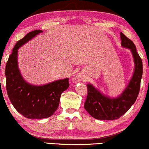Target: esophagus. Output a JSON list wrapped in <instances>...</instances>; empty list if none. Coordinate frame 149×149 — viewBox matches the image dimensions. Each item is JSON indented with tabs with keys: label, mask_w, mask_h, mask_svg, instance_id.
<instances>
[{
	"label": "esophagus",
	"mask_w": 149,
	"mask_h": 149,
	"mask_svg": "<svg viewBox=\"0 0 149 149\" xmlns=\"http://www.w3.org/2000/svg\"><path fill=\"white\" fill-rule=\"evenodd\" d=\"M80 80H81V76H80L79 74H78L77 76H76L74 77V78H73V82H78Z\"/></svg>",
	"instance_id": "obj_1"
}]
</instances>
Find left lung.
<instances>
[{"instance_id":"8db88e82","label":"left lung","mask_w":149,"mask_h":149,"mask_svg":"<svg viewBox=\"0 0 149 149\" xmlns=\"http://www.w3.org/2000/svg\"><path fill=\"white\" fill-rule=\"evenodd\" d=\"M121 46L130 49L134 59V72L122 93L111 97L102 93L93 85L88 84V96L85 109L90 116L98 120H111L119 118L130 109L137 98L143 73L141 59L136 52L134 42L120 32Z\"/></svg>"}]
</instances>
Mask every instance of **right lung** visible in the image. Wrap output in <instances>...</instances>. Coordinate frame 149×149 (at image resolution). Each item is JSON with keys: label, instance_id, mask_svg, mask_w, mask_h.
Wrapping results in <instances>:
<instances>
[{"label": "right lung", "instance_id": "1", "mask_svg": "<svg viewBox=\"0 0 149 149\" xmlns=\"http://www.w3.org/2000/svg\"><path fill=\"white\" fill-rule=\"evenodd\" d=\"M42 32L31 31L17 41L6 66L8 97L15 109L27 118L41 119L52 116L59 107L61 93L69 86V78L35 85L26 81L22 76L18 66V49Z\"/></svg>", "mask_w": 149, "mask_h": 149}]
</instances>
